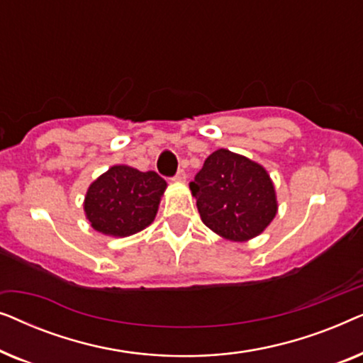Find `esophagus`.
<instances>
[{
  "label": "esophagus",
  "mask_w": 363,
  "mask_h": 363,
  "mask_svg": "<svg viewBox=\"0 0 363 363\" xmlns=\"http://www.w3.org/2000/svg\"><path fill=\"white\" fill-rule=\"evenodd\" d=\"M173 180H175V182H185L186 180V173L183 170H178L177 175L173 177Z\"/></svg>",
  "instance_id": "esophagus-1"
}]
</instances>
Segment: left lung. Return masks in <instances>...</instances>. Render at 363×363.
Listing matches in <instances>:
<instances>
[{
    "instance_id": "left-lung-1",
    "label": "left lung",
    "mask_w": 363,
    "mask_h": 363,
    "mask_svg": "<svg viewBox=\"0 0 363 363\" xmlns=\"http://www.w3.org/2000/svg\"><path fill=\"white\" fill-rule=\"evenodd\" d=\"M190 190L201 221L230 241L261 235L277 213L274 185L264 167L226 148L206 158Z\"/></svg>"
}]
</instances>
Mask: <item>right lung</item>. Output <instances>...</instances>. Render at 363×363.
<instances>
[{
  "label": "right lung",
  "instance_id": "add662e5",
  "mask_svg": "<svg viewBox=\"0 0 363 363\" xmlns=\"http://www.w3.org/2000/svg\"><path fill=\"white\" fill-rule=\"evenodd\" d=\"M167 182L155 172L113 165L89 186L84 211L94 230L130 236L155 220Z\"/></svg>",
  "mask_w": 363,
  "mask_h": 363
}]
</instances>
